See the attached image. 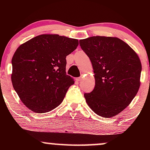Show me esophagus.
Instances as JSON below:
<instances>
[{"mask_svg":"<svg viewBox=\"0 0 150 150\" xmlns=\"http://www.w3.org/2000/svg\"><path fill=\"white\" fill-rule=\"evenodd\" d=\"M82 77H77V78H76V80H77V81H78V82H79V81L82 80Z\"/></svg>","mask_w":150,"mask_h":150,"instance_id":"1","label":"esophagus"}]
</instances>
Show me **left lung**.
Returning <instances> with one entry per match:
<instances>
[{"label": "left lung", "instance_id": "8db88e82", "mask_svg": "<svg viewBox=\"0 0 150 150\" xmlns=\"http://www.w3.org/2000/svg\"><path fill=\"white\" fill-rule=\"evenodd\" d=\"M90 59L95 87L84 94L94 113L111 118L125 109L139 90L142 65L128 44L117 37H91L80 40Z\"/></svg>", "mask_w": 150, "mask_h": 150}]
</instances>
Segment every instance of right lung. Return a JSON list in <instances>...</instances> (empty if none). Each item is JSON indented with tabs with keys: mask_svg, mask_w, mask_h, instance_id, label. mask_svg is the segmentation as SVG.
<instances>
[{
	"mask_svg": "<svg viewBox=\"0 0 150 150\" xmlns=\"http://www.w3.org/2000/svg\"><path fill=\"white\" fill-rule=\"evenodd\" d=\"M78 40L58 34H42L20 45L12 58L13 88L31 111L45 113L63 101L74 84L66 75V56Z\"/></svg>",
	"mask_w": 150,
	"mask_h": 150,
	"instance_id": "1",
	"label": "right lung"
}]
</instances>
